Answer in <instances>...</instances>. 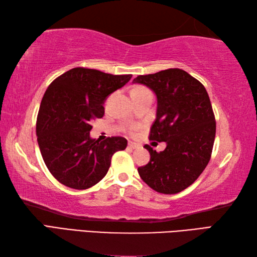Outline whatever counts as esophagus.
<instances>
[{
  "mask_svg": "<svg viewBox=\"0 0 257 257\" xmlns=\"http://www.w3.org/2000/svg\"><path fill=\"white\" fill-rule=\"evenodd\" d=\"M128 148L129 149H137V148H139V145L136 144V143H133V141H129Z\"/></svg>",
  "mask_w": 257,
  "mask_h": 257,
  "instance_id": "1",
  "label": "esophagus"
}]
</instances>
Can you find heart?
<instances>
[{"instance_id": "1", "label": "heart", "mask_w": 257, "mask_h": 257, "mask_svg": "<svg viewBox=\"0 0 257 257\" xmlns=\"http://www.w3.org/2000/svg\"><path fill=\"white\" fill-rule=\"evenodd\" d=\"M141 91H147V89L143 88V87H137V88H135L132 92H141Z\"/></svg>"}]
</instances>
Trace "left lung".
Wrapping results in <instances>:
<instances>
[{"label":"left lung","instance_id":"obj_1","mask_svg":"<svg viewBox=\"0 0 257 257\" xmlns=\"http://www.w3.org/2000/svg\"><path fill=\"white\" fill-rule=\"evenodd\" d=\"M133 83L145 85L157 96L156 120L150 140L167 144L139 167L140 178L159 193L174 194L192 184L210 161L215 138V118L206 89L183 69L170 68L140 75Z\"/></svg>","mask_w":257,"mask_h":257}]
</instances>
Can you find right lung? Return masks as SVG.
Instances as JSON below:
<instances>
[{"label":"right lung","instance_id":"1","mask_svg":"<svg viewBox=\"0 0 257 257\" xmlns=\"http://www.w3.org/2000/svg\"><path fill=\"white\" fill-rule=\"evenodd\" d=\"M133 75H111L76 67L47 87L36 121V136L48 170L68 188L85 190L106 176L111 157L124 150L127 140L90 138L91 121L105 113L107 97Z\"/></svg>","mask_w":257,"mask_h":257}]
</instances>
